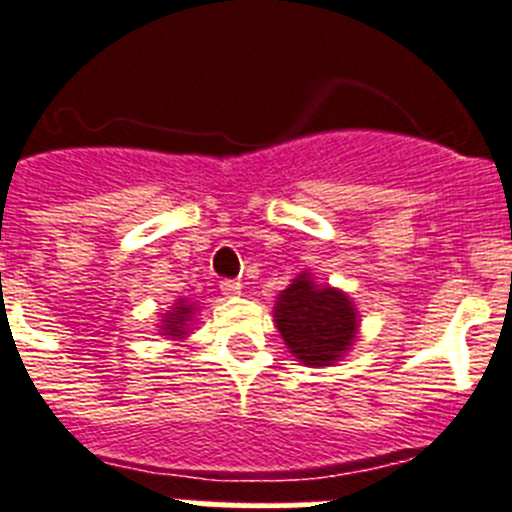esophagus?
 I'll use <instances>...</instances> for the list:
<instances>
[{
	"instance_id": "esophagus-1",
	"label": "esophagus",
	"mask_w": 512,
	"mask_h": 512,
	"mask_svg": "<svg viewBox=\"0 0 512 512\" xmlns=\"http://www.w3.org/2000/svg\"><path fill=\"white\" fill-rule=\"evenodd\" d=\"M220 292H223L225 297H238L243 292V284L235 282V279H225V282L220 284Z\"/></svg>"
}]
</instances>
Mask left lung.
<instances>
[{"mask_svg": "<svg viewBox=\"0 0 512 512\" xmlns=\"http://www.w3.org/2000/svg\"><path fill=\"white\" fill-rule=\"evenodd\" d=\"M284 346L305 366H333L359 338V310L338 287L318 284L310 271L292 279L274 305Z\"/></svg>", "mask_w": 512, "mask_h": 512, "instance_id": "left-lung-1", "label": "left lung"}]
</instances>
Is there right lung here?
<instances>
[{
	"label": "right lung",
	"mask_w": 512,
	"mask_h": 512,
	"mask_svg": "<svg viewBox=\"0 0 512 512\" xmlns=\"http://www.w3.org/2000/svg\"><path fill=\"white\" fill-rule=\"evenodd\" d=\"M200 305L192 300H179L174 302V307L166 312H158V336H166L169 341H182L192 333V323H194V315H197Z\"/></svg>",
	"instance_id": "right-lung-1"
}]
</instances>
